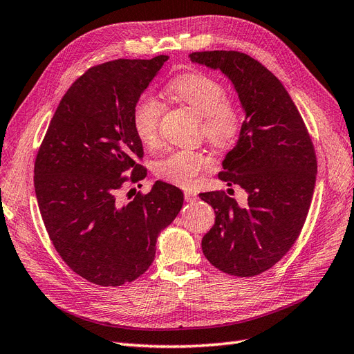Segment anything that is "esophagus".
I'll return each instance as SVG.
<instances>
[{
  "mask_svg": "<svg viewBox=\"0 0 354 354\" xmlns=\"http://www.w3.org/2000/svg\"><path fill=\"white\" fill-rule=\"evenodd\" d=\"M184 195H185V200H187L188 203H192V201L197 200V194H195L194 191H185Z\"/></svg>",
  "mask_w": 354,
  "mask_h": 354,
  "instance_id": "34e87169",
  "label": "esophagus"
}]
</instances>
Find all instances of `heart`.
<instances>
[{
  "label": "heart",
  "mask_w": 354,
  "mask_h": 354,
  "mask_svg": "<svg viewBox=\"0 0 354 354\" xmlns=\"http://www.w3.org/2000/svg\"><path fill=\"white\" fill-rule=\"evenodd\" d=\"M169 90L203 118V134L213 146L229 149L238 141L245 125L243 109L226 96L225 84L216 77L201 71L185 73L169 84ZM162 115L163 103L154 95L144 93L136 102L133 124L144 146L154 147L159 142ZM210 166L212 159L203 151L178 149L162 157L154 165V172L170 184L188 187Z\"/></svg>",
  "instance_id": "1"
}]
</instances>
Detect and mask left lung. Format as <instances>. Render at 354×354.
<instances>
[{"label": "left lung", "mask_w": 354, "mask_h": 354, "mask_svg": "<svg viewBox=\"0 0 354 354\" xmlns=\"http://www.w3.org/2000/svg\"><path fill=\"white\" fill-rule=\"evenodd\" d=\"M189 58L223 71L246 112L218 179L239 185L248 200L239 205L225 191L200 194L216 212L203 252L230 276H258L276 266L302 232L315 188V149L290 95L259 61L238 50L192 52Z\"/></svg>", "instance_id": "left-lung-1"}]
</instances>
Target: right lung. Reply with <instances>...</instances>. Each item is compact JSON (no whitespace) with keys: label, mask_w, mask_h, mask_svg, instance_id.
I'll use <instances>...</instances> for the list:
<instances>
[{"label":"right lung","mask_w":354,"mask_h":354,"mask_svg":"<svg viewBox=\"0 0 354 354\" xmlns=\"http://www.w3.org/2000/svg\"><path fill=\"white\" fill-rule=\"evenodd\" d=\"M167 59L88 68L61 99L36 154L35 191L49 239L64 263L93 284L122 286L146 272L157 236L184 204L182 191L162 180L129 203L121 198L127 184L147 176L133 112Z\"/></svg>","instance_id":"add662e5"}]
</instances>
